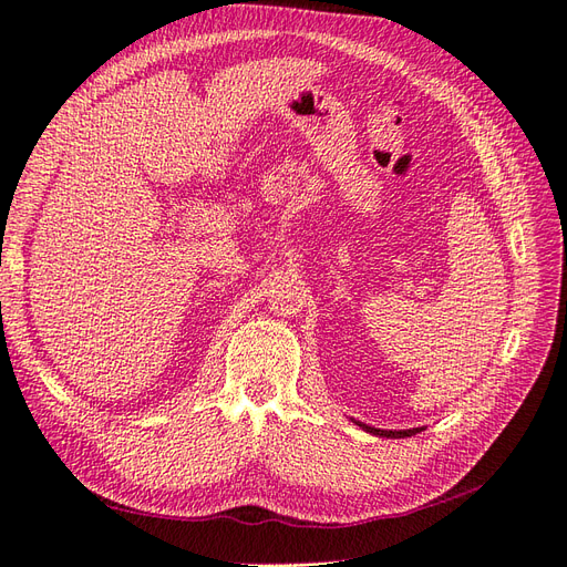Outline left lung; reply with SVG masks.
Segmentation results:
<instances>
[{"label": "left lung", "mask_w": 567, "mask_h": 567, "mask_svg": "<svg viewBox=\"0 0 567 567\" xmlns=\"http://www.w3.org/2000/svg\"><path fill=\"white\" fill-rule=\"evenodd\" d=\"M353 420V417H350ZM358 426H362L364 432H370V434H374V436H393V439H401V436H412V434H417V432H422L424 426H415V430H401V432H391V430H377V426H370V424H364V422H358V420H353Z\"/></svg>", "instance_id": "obj_1"}]
</instances>
